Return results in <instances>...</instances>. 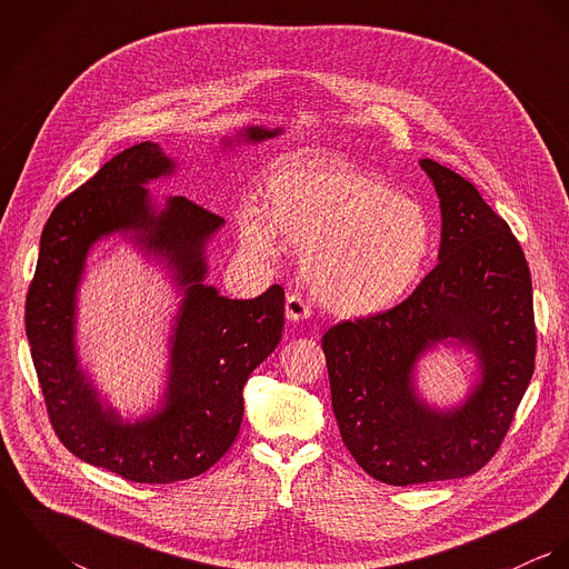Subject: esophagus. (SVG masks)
I'll list each match as a JSON object with an SVG mask.
<instances>
[{
  "mask_svg": "<svg viewBox=\"0 0 569 569\" xmlns=\"http://www.w3.org/2000/svg\"><path fill=\"white\" fill-rule=\"evenodd\" d=\"M284 313H287V320H291V322H300V320H307L313 311H311L309 302L305 300V296L293 291V293H287Z\"/></svg>",
  "mask_w": 569,
  "mask_h": 569,
  "instance_id": "34e87169",
  "label": "esophagus"
}]
</instances>
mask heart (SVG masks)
I'll return each mask as SVG.
<instances>
[{"instance_id":"1","label":"heart","mask_w":569,"mask_h":569,"mask_svg":"<svg viewBox=\"0 0 569 569\" xmlns=\"http://www.w3.org/2000/svg\"><path fill=\"white\" fill-rule=\"evenodd\" d=\"M271 214L239 212L244 247L276 258L278 234L302 249L318 300L339 316L388 311L418 287L436 251L429 212L392 183L343 163L282 166L269 181Z\"/></svg>"}]
</instances>
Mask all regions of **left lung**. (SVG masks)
<instances>
[{
	"instance_id": "8db88e82",
	"label": "left lung",
	"mask_w": 569,
	"mask_h": 569,
	"mask_svg": "<svg viewBox=\"0 0 569 569\" xmlns=\"http://www.w3.org/2000/svg\"><path fill=\"white\" fill-rule=\"evenodd\" d=\"M440 197V262L390 311L322 337L332 411L357 465L392 487L478 473L501 447L535 372L537 328L523 249L478 188L420 160ZM458 338L483 363L465 407L436 412L412 392L415 359Z\"/></svg>"
}]
</instances>
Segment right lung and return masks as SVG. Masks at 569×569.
Wrapping results in <instances>:
<instances>
[{
    "label": "right lung",
    "mask_w": 569,
    "mask_h": 569,
    "mask_svg": "<svg viewBox=\"0 0 569 569\" xmlns=\"http://www.w3.org/2000/svg\"><path fill=\"white\" fill-rule=\"evenodd\" d=\"M278 133L244 129L251 142ZM172 168L156 142H142L66 197L43 228L26 296V335L54 433L77 458L140 485L197 478L226 456L243 420L244 381L273 352L284 326L280 284L253 300H230L203 284V249L223 219L186 197H170L158 212L142 183ZM113 231H133L148 250L168 257L184 289L167 403L133 426L99 403L73 350L83 258Z\"/></svg>",
    "instance_id": "add662e5"
}]
</instances>
